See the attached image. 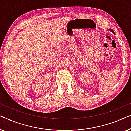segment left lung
<instances>
[{"instance_id":"obj_1","label":"left lung","mask_w":131,"mask_h":131,"mask_svg":"<svg viewBox=\"0 0 131 131\" xmlns=\"http://www.w3.org/2000/svg\"><path fill=\"white\" fill-rule=\"evenodd\" d=\"M110 31H112V32H113V33H114V31H113V30H112V29H110Z\"/></svg>"}]
</instances>
